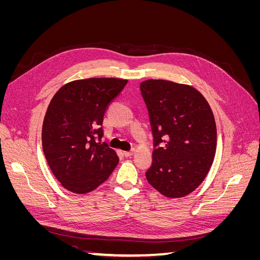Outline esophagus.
Here are the masks:
<instances>
[{"label":"esophagus","instance_id":"esophagus-1","mask_svg":"<svg viewBox=\"0 0 260 260\" xmlns=\"http://www.w3.org/2000/svg\"><path fill=\"white\" fill-rule=\"evenodd\" d=\"M133 153H135V149H132V151H128V152H123V155L125 157H130L133 155Z\"/></svg>","mask_w":260,"mask_h":260}]
</instances>
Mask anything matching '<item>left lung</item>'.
I'll list each match as a JSON object with an SVG mask.
<instances>
[{
	"label": "left lung",
	"instance_id": "8db88e82",
	"mask_svg": "<svg viewBox=\"0 0 260 260\" xmlns=\"http://www.w3.org/2000/svg\"><path fill=\"white\" fill-rule=\"evenodd\" d=\"M140 89L155 146L146 179L166 198H184L201 185L214 161V114L206 99L192 85L149 79L141 82Z\"/></svg>",
	"mask_w": 260,
	"mask_h": 260
}]
</instances>
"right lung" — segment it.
<instances>
[{
    "label": "right lung",
    "mask_w": 260,
    "mask_h": 260,
    "mask_svg": "<svg viewBox=\"0 0 260 260\" xmlns=\"http://www.w3.org/2000/svg\"><path fill=\"white\" fill-rule=\"evenodd\" d=\"M128 80L89 78L55 93L42 125V147L53 175L69 192L86 194L112 175L119 161L113 148L96 142L103 118Z\"/></svg>",
    "instance_id": "right-lung-1"
}]
</instances>
